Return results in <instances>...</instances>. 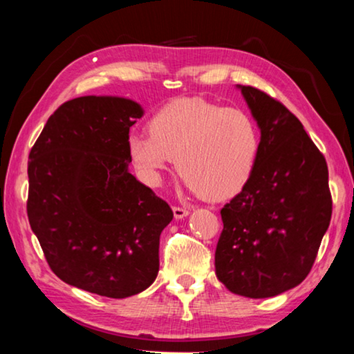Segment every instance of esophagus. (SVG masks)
<instances>
[{
    "label": "esophagus",
    "mask_w": 354,
    "mask_h": 354,
    "mask_svg": "<svg viewBox=\"0 0 354 354\" xmlns=\"http://www.w3.org/2000/svg\"><path fill=\"white\" fill-rule=\"evenodd\" d=\"M173 214H175L176 219H183L186 218L189 214V209L187 208H181V207H173Z\"/></svg>",
    "instance_id": "34e87169"
}]
</instances>
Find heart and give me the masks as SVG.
I'll list each match as a JSON object with an SVG mask.
<instances>
[{"label": "heart", "mask_w": 354, "mask_h": 354, "mask_svg": "<svg viewBox=\"0 0 354 354\" xmlns=\"http://www.w3.org/2000/svg\"><path fill=\"white\" fill-rule=\"evenodd\" d=\"M149 136L130 133V160L141 181L160 186L173 159L192 191L221 202L246 187L254 171L261 135L245 111L202 98L168 103L149 120Z\"/></svg>", "instance_id": "1"}]
</instances>
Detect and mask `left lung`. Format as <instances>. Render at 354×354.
I'll list each match as a JSON object with an SVG mask.
<instances>
[{"instance_id":"obj_1","label":"left lung","mask_w":354,"mask_h":354,"mask_svg":"<svg viewBox=\"0 0 354 354\" xmlns=\"http://www.w3.org/2000/svg\"><path fill=\"white\" fill-rule=\"evenodd\" d=\"M261 130L250 183L221 209L224 229L214 254L230 292L273 297L304 281L329 227L328 163L286 106L250 86H236Z\"/></svg>"}]
</instances>
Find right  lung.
I'll return each mask as SVG.
<instances>
[{
	"label": "right lung",
	"mask_w": 354,
	"mask_h": 354,
	"mask_svg": "<svg viewBox=\"0 0 354 354\" xmlns=\"http://www.w3.org/2000/svg\"><path fill=\"white\" fill-rule=\"evenodd\" d=\"M143 114L124 97L70 100L28 157L26 213L47 263L62 281L111 299L154 283L160 234L173 219L129 171V131Z\"/></svg>",
	"instance_id": "obj_1"
}]
</instances>
